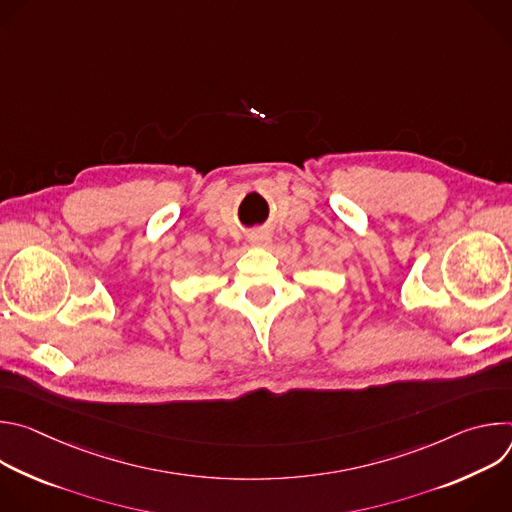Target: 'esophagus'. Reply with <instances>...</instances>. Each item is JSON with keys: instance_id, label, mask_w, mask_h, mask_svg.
Instances as JSON below:
<instances>
[{"instance_id": "1", "label": "esophagus", "mask_w": 512, "mask_h": 512, "mask_svg": "<svg viewBox=\"0 0 512 512\" xmlns=\"http://www.w3.org/2000/svg\"><path fill=\"white\" fill-rule=\"evenodd\" d=\"M249 243H251L253 247H269V245H271V237H269V233H265V231H253V233L249 235Z\"/></svg>"}]
</instances>
